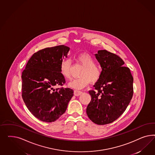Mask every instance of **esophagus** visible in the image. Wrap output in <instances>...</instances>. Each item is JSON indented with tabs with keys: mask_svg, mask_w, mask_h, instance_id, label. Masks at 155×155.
Masks as SVG:
<instances>
[{
	"mask_svg": "<svg viewBox=\"0 0 155 155\" xmlns=\"http://www.w3.org/2000/svg\"><path fill=\"white\" fill-rule=\"evenodd\" d=\"M82 93L81 91H78V90H74V95L75 96H79Z\"/></svg>",
	"mask_w": 155,
	"mask_h": 155,
	"instance_id": "1",
	"label": "esophagus"
}]
</instances>
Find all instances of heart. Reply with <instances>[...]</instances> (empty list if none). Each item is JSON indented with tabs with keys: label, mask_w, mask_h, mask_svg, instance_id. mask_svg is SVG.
I'll list each match as a JSON object with an SVG mask.
<instances>
[{
	"label": "heart",
	"mask_w": 155,
	"mask_h": 155,
	"mask_svg": "<svg viewBox=\"0 0 155 155\" xmlns=\"http://www.w3.org/2000/svg\"><path fill=\"white\" fill-rule=\"evenodd\" d=\"M77 61L84 66L80 73V78L72 80L68 86L74 89L80 90L88 85L91 81L92 83L97 82L102 75V69L96 65L94 58L86 53H82L76 57ZM71 63L69 59L62 60L60 64L61 74L66 79L71 78Z\"/></svg>",
	"instance_id": "b5f03b06"
}]
</instances>
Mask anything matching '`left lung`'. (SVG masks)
I'll use <instances>...</instances> for the list:
<instances>
[{"mask_svg": "<svg viewBox=\"0 0 155 155\" xmlns=\"http://www.w3.org/2000/svg\"><path fill=\"white\" fill-rule=\"evenodd\" d=\"M102 68L100 79L90 90L86 108L90 119L98 125L111 123L124 112L133 95L134 78L120 57L106 50L95 54Z\"/></svg>", "mask_w": 155, "mask_h": 155, "instance_id": "1", "label": "left lung"}]
</instances>
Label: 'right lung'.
<instances>
[{
	"instance_id": "add662e5",
	"label": "right lung",
	"mask_w": 155,
	"mask_h": 155,
	"mask_svg": "<svg viewBox=\"0 0 155 155\" xmlns=\"http://www.w3.org/2000/svg\"><path fill=\"white\" fill-rule=\"evenodd\" d=\"M70 48L64 45L34 53L22 72V98L29 111L42 122L56 121L65 112L73 96L70 88H56L65 80L60 64Z\"/></svg>"
}]
</instances>
